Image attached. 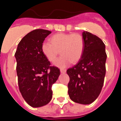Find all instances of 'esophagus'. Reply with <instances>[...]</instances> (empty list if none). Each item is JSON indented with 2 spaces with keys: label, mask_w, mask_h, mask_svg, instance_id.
<instances>
[{
  "label": "esophagus",
  "mask_w": 121,
  "mask_h": 121,
  "mask_svg": "<svg viewBox=\"0 0 121 121\" xmlns=\"http://www.w3.org/2000/svg\"><path fill=\"white\" fill-rule=\"evenodd\" d=\"M60 73H65L67 70H65V69H60Z\"/></svg>",
  "instance_id": "esophagus-1"
}]
</instances>
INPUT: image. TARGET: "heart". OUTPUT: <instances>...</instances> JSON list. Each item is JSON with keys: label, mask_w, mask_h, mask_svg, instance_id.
Wrapping results in <instances>:
<instances>
[{"label": "heart", "mask_w": 121, "mask_h": 121, "mask_svg": "<svg viewBox=\"0 0 121 121\" xmlns=\"http://www.w3.org/2000/svg\"><path fill=\"white\" fill-rule=\"evenodd\" d=\"M84 49L82 36L72 33H57L50 38V42H44L41 47L42 52L50 62H53L60 53L62 56L54 64L60 68H65L76 63L81 59Z\"/></svg>", "instance_id": "heart-1"}]
</instances>
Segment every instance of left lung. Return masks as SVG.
<instances>
[{
    "instance_id": "8db88e82",
    "label": "left lung",
    "mask_w": 121,
    "mask_h": 121,
    "mask_svg": "<svg viewBox=\"0 0 121 121\" xmlns=\"http://www.w3.org/2000/svg\"><path fill=\"white\" fill-rule=\"evenodd\" d=\"M83 54L76 65L67 71L70 77L68 95L74 102L90 104L99 96L105 76V45L100 38L84 31Z\"/></svg>"
}]
</instances>
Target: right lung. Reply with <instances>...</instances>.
<instances>
[{"label":"right lung","mask_w":121,"mask_h":121,"mask_svg":"<svg viewBox=\"0 0 121 121\" xmlns=\"http://www.w3.org/2000/svg\"><path fill=\"white\" fill-rule=\"evenodd\" d=\"M51 33L42 29L30 32L20 41L15 53L19 90L32 107H40L50 102L51 86L60 75L59 69L50 67L42 52V44Z\"/></svg>","instance_id":"obj_1"}]
</instances>
